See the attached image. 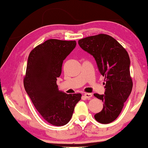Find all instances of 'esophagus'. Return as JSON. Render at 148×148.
<instances>
[{
	"label": "esophagus",
	"instance_id": "esophagus-1",
	"mask_svg": "<svg viewBox=\"0 0 148 148\" xmlns=\"http://www.w3.org/2000/svg\"><path fill=\"white\" fill-rule=\"evenodd\" d=\"M84 96L85 97L87 98V99H90V98H91L92 97V95L91 93H85Z\"/></svg>",
	"mask_w": 148,
	"mask_h": 148
}]
</instances>
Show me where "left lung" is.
Instances as JSON below:
<instances>
[{
    "label": "left lung",
    "mask_w": 148,
    "mask_h": 148,
    "mask_svg": "<svg viewBox=\"0 0 148 148\" xmlns=\"http://www.w3.org/2000/svg\"><path fill=\"white\" fill-rule=\"evenodd\" d=\"M79 45L95 58L106 82L104 95L94 94L103 102L102 110L95 115V118L101 124L111 123L121 113L133 87L128 53L117 40L106 34L81 39Z\"/></svg>",
    "instance_id": "left-lung-1"
}]
</instances>
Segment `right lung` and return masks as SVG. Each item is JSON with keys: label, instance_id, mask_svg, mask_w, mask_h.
I'll return each instance as SVG.
<instances>
[{"label": "right lung", "instance_id": "1", "mask_svg": "<svg viewBox=\"0 0 148 148\" xmlns=\"http://www.w3.org/2000/svg\"><path fill=\"white\" fill-rule=\"evenodd\" d=\"M76 45V41L51 39L37 46L28 56L25 90L42 118L55 126L69 123L81 99L80 93L67 95L60 91L56 84L63 60Z\"/></svg>", "mask_w": 148, "mask_h": 148}]
</instances>
